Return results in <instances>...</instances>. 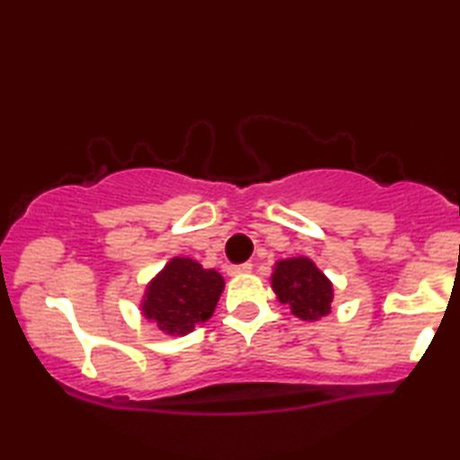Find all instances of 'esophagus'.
Masks as SVG:
<instances>
[{"label":"esophagus","instance_id":"1","mask_svg":"<svg viewBox=\"0 0 460 460\" xmlns=\"http://www.w3.org/2000/svg\"><path fill=\"white\" fill-rule=\"evenodd\" d=\"M253 270V266L249 261L245 263H237V266H231L229 268V276H241V274H249V271Z\"/></svg>","mask_w":460,"mask_h":460}]
</instances>
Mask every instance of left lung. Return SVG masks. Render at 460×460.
Segmentation results:
<instances>
[{
    "instance_id": "left-lung-1",
    "label": "left lung",
    "mask_w": 460,
    "mask_h": 460,
    "mask_svg": "<svg viewBox=\"0 0 460 460\" xmlns=\"http://www.w3.org/2000/svg\"><path fill=\"white\" fill-rule=\"evenodd\" d=\"M271 288L282 305H290L292 314L302 321H316L331 313L332 284L308 258L278 261Z\"/></svg>"
}]
</instances>
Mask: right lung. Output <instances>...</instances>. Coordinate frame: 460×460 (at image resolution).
Here are the masks:
<instances>
[{"label":"right lung","instance_id":"add662e5","mask_svg":"<svg viewBox=\"0 0 460 460\" xmlns=\"http://www.w3.org/2000/svg\"><path fill=\"white\" fill-rule=\"evenodd\" d=\"M225 282L219 271L174 258L146 292L144 313L168 334H186L213 316Z\"/></svg>","mask_w":460,"mask_h":460}]
</instances>
